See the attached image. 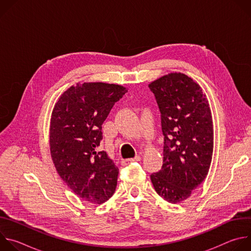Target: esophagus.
Returning a JSON list of instances; mask_svg holds the SVG:
<instances>
[{"instance_id":"obj_1","label":"esophagus","mask_w":251,"mask_h":251,"mask_svg":"<svg viewBox=\"0 0 251 251\" xmlns=\"http://www.w3.org/2000/svg\"><path fill=\"white\" fill-rule=\"evenodd\" d=\"M140 161H141V157H140V156H136V157L133 158V159L122 160V161H121V164H122L123 166H126V165H128V164H130V163H132V162H140Z\"/></svg>"}]
</instances>
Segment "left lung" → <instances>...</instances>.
I'll list each match as a JSON object with an SVG mask.
<instances>
[{
  "label": "left lung",
  "instance_id": "obj_1",
  "mask_svg": "<svg viewBox=\"0 0 251 251\" xmlns=\"http://www.w3.org/2000/svg\"><path fill=\"white\" fill-rule=\"evenodd\" d=\"M161 112L162 169L151 175L165 201L182 202L205 178L212 158L213 125L202 89L188 75L171 73L149 84Z\"/></svg>",
  "mask_w": 251,
  "mask_h": 251
}]
</instances>
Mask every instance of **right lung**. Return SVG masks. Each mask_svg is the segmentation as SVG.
<instances>
[{"mask_svg":"<svg viewBox=\"0 0 251 251\" xmlns=\"http://www.w3.org/2000/svg\"><path fill=\"white\" fill-rule=\"evenodd\" d=\"M118 84L84 82L70 86L55 103L50 146L54 167L75 195L101 204L115 192L119 169L106 152H98L102 124L127 92Z\"/></svg>","mask_w":251,"mask_h":251,"instance_id":"add662e5","label":"right lung"}]
</instances>
